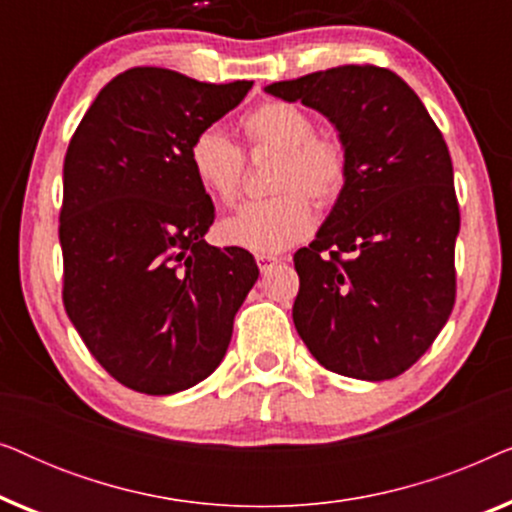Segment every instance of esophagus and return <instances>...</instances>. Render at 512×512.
I'll list each match as a JSON object with an SVG mask.
<instances>
[{
	"label": "esophagus",
	"mask_w": 512,
	"mask_h": 512,
	"mask_svg": "<svg viewBox=\"0 0 512 512\" xmlns=\"http://www.w3.org/2000/svg\"><path fill=\"white\" fill-rule=\"evenodd\" d=\"M256 263H258V268H261V272H268L272 265L279 263V258L272 256V254H258L256 256Z\"/></svg>",
	"instance_id": "1"
}]
</instances>
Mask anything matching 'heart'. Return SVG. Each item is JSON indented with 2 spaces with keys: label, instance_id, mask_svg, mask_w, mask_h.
Here are the masks:
<instances>
[{
  "label": "heart",
  "instance_id": "1",
  "mask_svg": "<svg viewBox=\"0 0 512 512\" xmlns=\"http://www.w3.org/2000/svg\"><path fill=\"white\" fill-rule=\"evenodd\" d=\"M254 149L279 153L270 188L275 198L251 202L221 223V237L254 254H279L314 228L310 198L326 205L347 184V151L340 139L314 135L312 118L296 104L268 102L242 118ZM198 184L223 205H233L242 184V151L216 128H205L188 146Z\"/></svg>",
  "mask_w": 512,
  "mask_h": 512
}]
</instances>
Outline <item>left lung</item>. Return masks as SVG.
<instances>
[{
    "label": "left lung",
    "mask_w": 512,
    "mask_h": 512,
    "mask_svg": "<svg viewBox=\"0 0 512 512\" xmlns=\"http://www.w3.org/2000/svg\"><path fill=\"white\" fill-rule=\"evenodd\" d=\"M324 114L347 151V184L293 263V324L338 375H401L450 319L459 205L447 144L415 90L373 65L265 86Z\"/></svg>",
    "instance_id": "obj_1"
}]
</instances>
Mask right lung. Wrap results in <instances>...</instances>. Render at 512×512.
<instances>
[{
	"instance_id": "right-lung-1",
	"label": "right lung",
	"mask_w": 512,
	"mask_h": 512,
	"mask_svg": "<svg viewBox=\"0 0 512 512\" xmlns=\"http://www.w3.org/2000/svg\"><path fill=\"white\" fill-rule=\"evenodd\" d=\"M251 86L132 67L100 90L69 142L62 300L90 354L139 394L170 396L212 375L258 279L247 249L205 242L214 205L188 163L193 137Z\"/></svg>"
}]
</instances>
